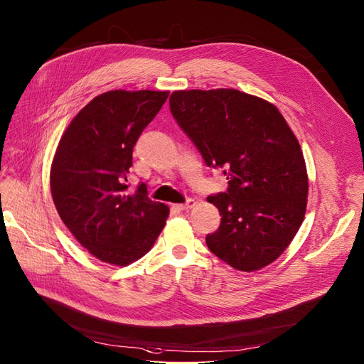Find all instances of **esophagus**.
Returning a JSON list of instances; mask_svg holds the SVG:
<instances>
[{
	"instance_id": "34e87169",
	"label": "esophagus",
	"mask_w": 364,
	"mask_h": 364,
	"mask_svg": "<svg viewBox=\"0 0 364 364\" xmlns=\"http://www.w3.org/2000/svg\"><path fill=\"white\" fill-rule=\"evenodd\" d=\"M195 205V200L193 199H187L184 203H177L176 205V208L178 210V211H186V210H191L192 207Z\"/></svg>"
}]
</instances>
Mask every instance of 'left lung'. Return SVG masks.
Here are the masks:
<instances>
[{
  "mask_svg": "<svg viewBox=\"0 0 364 364\" xmlns=\"http://www.w3.org/2000/svg\"><path fill=\"white\" fill-rule=\"evenodd\" d=\"M169 108L228 191L208 196L221 223L207 235L213 255L238 271L272 263L302 225L308 176L299 141L278 108L236 89L177 90Z\"/></svg>",
  "mask_w": 364,
  "mask_h": 364,
  "instance_id": "obj_1",
  "label": "left lung"
}]
</instances>
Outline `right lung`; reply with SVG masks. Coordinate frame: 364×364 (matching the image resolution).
Masks as SVG:
<instances>
[{
	"mask_svg": "<svg viewBox=\"0 0 364 364\" xmlns=\"http://www.w3.org/2000/svg\"><path fill=\"white\" fill-rule=\"evenodd\" d=\"M169 92L109 90L78 113L56 149L50 169L55 207L92 256L117 266L143 257L169 210L139 183L131 193L134 146Z\"/></svg>",
	"mask_w": 364,
	"mask_h": 364,
	"instance_id": "add662e5",
	"label": "right lung"
}]
</instances>
